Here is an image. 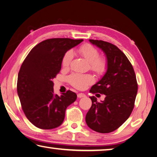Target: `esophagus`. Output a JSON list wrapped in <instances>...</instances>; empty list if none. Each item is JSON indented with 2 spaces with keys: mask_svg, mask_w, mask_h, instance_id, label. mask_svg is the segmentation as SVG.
<instances>
[{
  "mask_svg": "<svg viewBox=\"0 0 157 157\" xmlns=\"http://www.w3.org/2000/svg\"><path fill=\"white\" fill-rule=\"evenodd\" d=\"M85 96H86L85 94H82V93H80V94H78V95H77V97H78V98H84V97H85Z\"/></svg>",
  "mask_w": 157,
  "mask_h": 157,
  "instance_id": "1",
  "label": "esophagus"
}]
</instances>
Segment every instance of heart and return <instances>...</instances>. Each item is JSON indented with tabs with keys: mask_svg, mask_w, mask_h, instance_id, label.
Wrapping results in <instances>:
<instances>
[{
	"mask_svg": "<svg viewBox=\"0 0 157 157\" xmlns=\"http://www.w3.org/2000/svg\"><path fill=\"white\" fill-rule=\"evenodd\" d=\"M78 53L89 63L90 69L99 76H103L107 72L108 63L104 57H99V51L89 44H85L79 47ZM73 57L72 51H68L63 55L62 59V65L67 68L70 66ZM70 85L78 89H84L88 85L94 82V77L91 75H81L74 73L68 77Z\"/></svg>",
	"mask_w": 157,
	"mask_h": 157,
	"instance_id": "obj_1",
	"label": "heart"
}]
</instances>
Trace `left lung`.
Instances as JSON below:
<instances>
[{"instance_id": "1", "label": "left lung", "mask_w": 157, "mask_h": 157, "mask_svg": "<svg viewBox=\"0 0 157 157\" xmlns=\"http://www.w3.org/2000/svg\"><path fill=\"white\" fill-rule=\"evenodd\" d=\"M89 41L104 52L108 68L89 91L93 94H104L105 98L98 102L95 96L89 97L92 105L85 121L95 132L107 133L117 129L132 114L137 93L136 76L129 60L117 46L103 40Z\"/></svg>"}]
</instances>
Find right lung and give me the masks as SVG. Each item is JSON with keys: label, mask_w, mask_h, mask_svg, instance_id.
<instances>
[{"label": "right lung", "mask_w": 157, "mask_h": 157, "mask_svg": "<svg viewBox=\"0 0 157 157\" xmlns=\"http://www.w3.org/2000/svg\"><path fill=\"white\" fill-rule=\"evenodd\" d=\"M83 40L50 38L36 44L22 63L18 73L17 90L21 108L34 126L52 129L62 124L67 107L77 98L70 90L61 96L53 92V79L62 67L67 51Z\"/></svg>", "instance_id": "right-lung-1"}]
</instances>
